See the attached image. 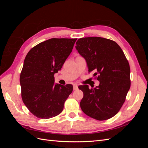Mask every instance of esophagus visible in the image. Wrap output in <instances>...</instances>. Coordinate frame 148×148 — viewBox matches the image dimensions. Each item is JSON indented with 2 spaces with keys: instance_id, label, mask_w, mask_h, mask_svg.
Here are the masks:
<instances>
[{
  "instance_id": "34e87169",
  "label": "esophagus",
  "mask_w": 148,
  "mask_h": 148,
  "mask_svg": "<svg viewBox=\"0 0 148 148\" xmlns=\"http://www.w3.org/2000/svg\"><path fill=\"white\" fill-rule=\"evenodd\" d=\"M78 88V85L77 84H75L73 85V90H77Z\"/></svg>"
}]
</instances>
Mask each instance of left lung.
<instances>
[{
	"label": "left lung",
	"mask_w": 148,
	"mask_h": 148,
	"mask_svg": "<svg viewBox=\"0 0 148 148\" xmlns=\"http://www.w3.org/2000/svg\"><path fill=\"white\" fill-rule=\"evenodd\" d=\"M75 46L87 62L88 71L99 85L89 88L78 86L83 97L80 107L89 117L105 120L117 114L125 101L131 85L130 68L122 49L117 42L100 37L79 39Z\"/></svg>",
	"instance_id": "8db88e82"
}]
</instances>
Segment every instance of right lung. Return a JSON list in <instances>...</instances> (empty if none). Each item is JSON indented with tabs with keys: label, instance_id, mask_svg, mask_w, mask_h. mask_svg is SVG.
Returning a JSON list of instances; mask_svg holds the SVG:
<instances>
[{
	"label": "right lung",
	"instance_id": "obj_1",
	"mask_svg": "<svg viewBox=\"0 0 148 148\" xmlns=\"http://www.w3.org/2000/svg\"><path fill=\"white\" fill-rule=\"evenodd\" d=\"M77 39L52 38L33 47L26 55L20 82L23 102L31 114L42 119L60 114L73 91L72 84H54Z\"/></svg>",
	"mask_w": 148,
	"mask_h": 148
}]
</instances>
